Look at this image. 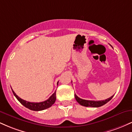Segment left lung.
Instances as JSON below:
<instances>
[{
  "label": "left lung",
  "mask_w": 132,
  "mask_h": 132,
  "mask_svg": "<svg viewBox=\"0 0 132 132\" xmlns=\"http://www.w3.org/2000/svg\"><path fill=\"white\" fill-rule=\"evenodd\" d=\"M75 99L76 101L79 104H81V105L85 106V107H99L101 106L104 105L106 103H107L109 101L112 99L113 95L111 96L110 97L108 98V99L105 100H103V101H88V100L85 99H82L79 98L76 95V94H75Z\"/></svg>",
  "instance_id": "left-lung-1"
}]
</instances>
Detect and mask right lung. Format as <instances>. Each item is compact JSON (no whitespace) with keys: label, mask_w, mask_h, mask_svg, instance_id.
Masks as SVG:
<instances>
[{"label":"right lung","mask_w":132,"mask_h":132,"mask_svg":"<svg viewBox=\"0 0 132 132\" xmlns=\"http://www.w3.org/2000/svg\"><path fill=\"white\" fill-rule=\"evenodd\" d=\"M57 85H58V82H57ZM12 92L13 95L15 96V97L17 99L18 101H19L23 105H24L25 107H27V108L29 109L30 110H34V111H40V110H43L49 108L51 106H52L53 104H54V103L56 101V97L55 91L50 97L49 99H47L46 101L41 102H30L20 98L15 93V92L13 91V90Z\"/></svg>","instance_id":"1"}]
</instances>
